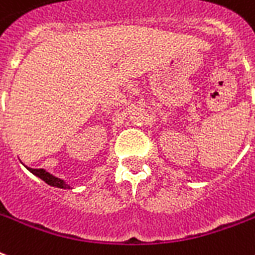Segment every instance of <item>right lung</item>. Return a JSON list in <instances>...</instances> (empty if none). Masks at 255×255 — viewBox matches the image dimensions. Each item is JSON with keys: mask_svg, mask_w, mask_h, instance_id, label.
I'll list each match as a JSON object with an SVG mask.
<instances>
[{"mask_svg": "<svg viewBox=\"0 0 255 255\" xmlns=\"http://www.w3.org/2000/svg\"><path fill=\"white\" fill-rule=\"evenodd\" d=\"M26 167V166H25ZM30 172H32L33 175H36V176H38L40 179H42L45 183H48L49 186H52V187H58V188H71V186L69 184H67L65 182H64L63 179H60V178H56L54 175L49 174L48 171L42 170V168H29V167H26Z\"/></svg>", "mask_w": 255, "mask_h": 255, "instance_id": "1", "label": "right lung"}]
</instances>
